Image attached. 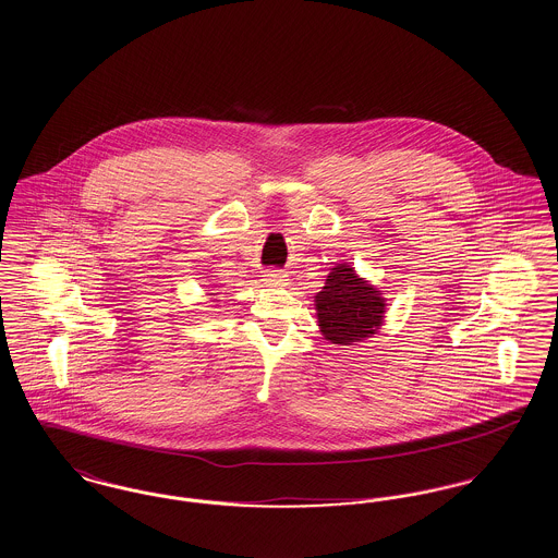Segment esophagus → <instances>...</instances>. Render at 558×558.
Here are the masks:
<instances>
[{"instance_id":"34e87169","label":"esophagus","mask_w":558,"mask_h":558,"mask_svg":"<svg viewBox=\"0 0 558 558\" xmlns=\"http://www.w3.org/2000/svg\"><path fill=\"white\" fill-rule=\"evenodd\" d=\"M266 281L270 283H288L290 281V275L286 270H266Z\"/></svg>"}]
</instances>
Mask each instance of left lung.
<instances>
[{"label": "left lung", "instance_id": "obj_1", "mask_svg": "<svg viewBox=\"0 0 558 558\" xmlns=\"http://www.w3.org/2000/svg\"><path fill=\"white\" fill-rule=\"evenodd\" d=\"M315 306L325 340L349 347L380 329L386 304L374 286L356 277L354 268L338 265L315 295Z\"/></svg>", "mask_w": 558, "mask_h": 558}]
</instances>
